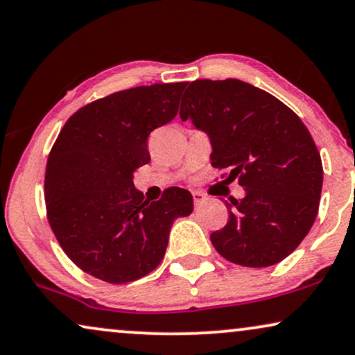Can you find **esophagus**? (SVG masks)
<instances>
[{
	"label": "esophagus",
	"mask_w": 355,
	"mask_h": 355,
	"mask_svg": "<svg viewBox=\"0 0 355 355\" xmlns=\"http://www.w3.org/2000/svg\"><path fill=\"white\" fill-rule=\"evenodd\" d=\"M193 200H195V205L198 206V205H201L202 201L206 200V196H205V193H201V191H193Z\"/></svg>",
	"instance_id": "34e87169"
}]
</instances>
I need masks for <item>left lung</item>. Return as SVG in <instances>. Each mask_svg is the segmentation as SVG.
Segmentation results:
<instances>
[{
	"label": "left lung",
	"instance_id": "obj_1",
	"mask_svg": "<svg viewBox=\"0 0 355 355\" xmlns=\"http://www.w3.org/2000/svg\"><path fill=\"white\" fill-rule=\"evenodd\" d=\"M180 118L207 133L212 167L239 178L225 227L211 234L227 261L266 268L299 247L313 225L323 165L304 121L279 98L239 79L187 84Z\"/></svg>",
	"mask_w": 355,
	"mask_h": 355
}]
</instances>
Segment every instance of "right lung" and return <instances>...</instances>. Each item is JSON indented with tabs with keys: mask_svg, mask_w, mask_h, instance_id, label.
<instances>
[{
	"mask_svg": "<svg viewBox=\"0 0 355 355\" xmlns=\"http://www.w3.org/2000/svg\"><path fill=\"white\" fill-rule=\"evenodd\" d=\"M187 83L131 87L79 108L46 160V217L68 258L110 284L141 279L162 261L170 227L193 212L172 187L144 201L133 173L150 160L148 138L178 112Z\"/></svg>",
	"mask_w": 355,
	"mask_h": 355,
	"instance_id": "1",
	"label": "right lung"
}]
</instances>
